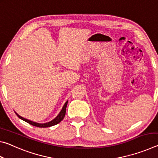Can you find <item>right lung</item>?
<instances>
[{
    "instance_id": "obj_1",
    "label": "right lung",
    "mask_w": 158,
    "mask_h": 158,
    "mask_svg": "<svg viewBox=\"0 0 158 158\" xmlns=\"http://www.w3.org/2000/svg\"><path fill=\"white\" fill-rule=\"evenodd\" d=\"M68 102L67 101L65 105H64L63 107V109H62V110L60 111L59 114H58V116H57L53 120V121H50V122H48V123H43V124H42V123H35V122H33V121H29V120H28V119H26V118H24L20 116L19 115L16 113V112H15V114H17V116L19 118H21V120H23V121H26V122H27L28 123H29V124L33 125V126L39 127H51V126H53V125H56V124H58V123H59L64 118V117H65V116L66 107H67V105H68Z\"/></svg>"
}]
</instances>
